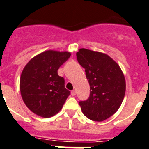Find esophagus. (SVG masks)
Segmentation results:
<instances>
[{
  "label": "esophagus",
  "instance_id": "34e87169",
  "mask_svg": "<svg viewBox=\"0 0 149 149\" xmlns=\"http://www.w3.org/2000/svg\"><path fill=\"white\" fill-rule=\"evenodd\" d=\"M71 95L72 96L76 95V91H75V90H72V91H71Z\"/></svg>",
  "mask_w": 149,
  "mask_h": 149
}]
</instances>
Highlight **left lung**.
<instances>
[{"instance_id":"8db88e82","label":"left lung","mask_w":149,"mask_h":149,"mask_svg":"<svg viewBox=\"0 0 149 149\" xmlns=\"http://www.w3.org/2000/svg\"><path fill=\"white\" fill-rule=\"evenodd\" d=\"M85 69L90 95L79 102L83 114L94 121H103L120 107L126 92V81L120 67L111 57L98 51L81 48L77 53Z\"/></svg>"}]
</instances>
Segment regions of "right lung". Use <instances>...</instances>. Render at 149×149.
I'll use <instances>...</instances> for the list:
<instances>
[{"mask_svg": "<svg viewBox=\"0 0 149 149\" xmlns=\"http://www.w3.org/2000/svg\"><path fill=\"white\" fill-rule=\"evenodd\" d=\"M71 54L67 51H44L29 61L20 77V92L25 104L40 117H51L62 109L70 92L57 70Z\"/></svg>", "mask_w": 149, "mask_h": 149, "instance_id": "right-lung-1", "label": "right lung"}]
</instances>
